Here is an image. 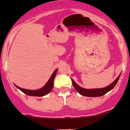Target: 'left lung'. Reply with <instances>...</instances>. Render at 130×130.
<instances>
[{
    "label": "left lung",
    "instance_id": "8db88e82",
    "mask_svg": "<svg viewBox=\"0 0 130 130\" xmlns=\"http://www.w3.org/2000/svg\"><path fill=\"white\" fill-rule=\"evenodd\" d=\"M120 75H121V73L119 75V76L117 77V78H116L112 83H111V84L107 86V87L101 89H87L82 88V87L78 86V85L74 82V80H73L72 78H71V80L72 81L73 86L74 87V88L76 90L82 95L87 97H99L106 94V93L108 92L109 91L112 90V89L115 87V86H116L118 81L119 78H120Z\"/></svg>",
    "mask_w": 130,
    "mask_h": 130
}]
</instances>
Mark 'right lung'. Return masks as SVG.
Returning a JSON list of instances; mask_svg holds the SVG:
<instances>
[{
	"label": "right lung",
	"instance_id": "add662e5",
	"mask_svg": "<svg viewBox=\"0 0 130 130\" xmlns=\"http://www.w3.org/2000/svg\"><path fill=\"white\" fill-rule=\"evenodd\" d=\"M57 69H56L54 72H53V74L52 75L51 77L50 78V79L48 80V81L47 82V83L44 85V86H43L42 88L38 90H29V89H25L21 88V87H18V86H15V87L19 89V90H21L23 92H24V94H27L28 95H31V96H38V97H41L44 96V95L48 94L51 90H52L53 87V84H54V79L55 78L56 73H57Z\"/></svg>",
	"mask_w": 130,
	"mask_h": 130
}]
</instances>
